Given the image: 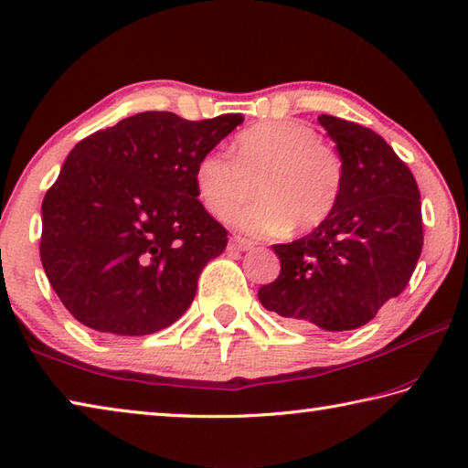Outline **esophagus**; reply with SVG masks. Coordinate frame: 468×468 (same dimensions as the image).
Returning <instances> with one entry per match:
<instances>
[{"instance_id": "1", "label": "esophagus", "mask_w": 468, "mask_h": 468, "mask_svg": "<svg viewBox=\"0 0 468 468\" xmlns=\"http://www.w3.org/2000/svg\"><path fill=\"white\" fill-rule=\"evenodd\" d=\"M232 247L239 249V250H250V249L255 247V244L250 242V240H247V239H240V236H234V239H232Z\"/></svg>"}]
</instances>
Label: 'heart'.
<instances>
[{"instance_id":"obj_1","label":"heart","mask_w":468,"mask_h":468,"mask_svg":"<svg viewBox=\"0 0 468 468\" xmlns=\"http://www.w3.org/2000/svg\"><path fill=\"white\" fill-rule=\"evenodd\" d=\"M345 169L335 148L299 119L255 123L229 144V156L205 153L194 165V188L215 218H226L250 196L258 200L229 216L249 236H280L291 228L312 232L333 215L343 192Z\"/></svg>"}]
</instances>
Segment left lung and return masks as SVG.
<instances>
[{"instance_id":"obj_1","label":"left lung","mask_w":468,"mask_h":468,"mask_svg":"<svg viewBox=\"0 0 468 468\" xmlns=\"http://www.w3.org/2000/svg\"><path fill=\"white\" fill-rule=\"evenodd\" d=\"M343 161V192L312 234L274 244L280 276L259 289L286 324L354 330L412 278L422 250L420 192L412 171L378 133L320 114Z\"/></svg>"}]
</instances>
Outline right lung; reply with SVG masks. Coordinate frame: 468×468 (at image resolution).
<instances>
[{
    "label": "right lung",
    "instance_id": "1",
    "mask_svg": "<svg viewBox=\"0 0 468 468\" xmlns=\"http://www.w3.org/2000/svg\"><path fill=\"white\" fill-rule=\"evenodd\" d=\"M242 123L140 112L70 150L41 205V263L64 307L102 335L174 324L226 228L194 188V165Z\"/></svg>",
    "mask_w": 468,
    "mask_h": 468
}]
</instances>
